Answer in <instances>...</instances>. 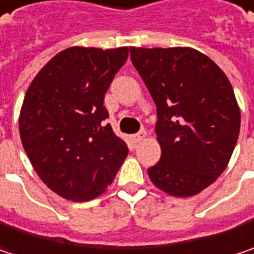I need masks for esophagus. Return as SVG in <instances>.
Wrapping results in <instances>:
<instances>
[{
  "label": "esophagus",
  "instance_id": "obj_1",
  "mask_svg": "<svg viewBox=\"0 0 254 254\" xmlns=\"http://www.w3.org/2000/svg\"><path fill=\"white\" fill-rule=\"evenodd\" d=\"M145 138H146V132H145V130H141V132H138V133L133 135V141L136 142V143L142 142Z\"/></svg>",
  "mask_w": 254,
  "mask_h": 254
}]
</instances>
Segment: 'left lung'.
<instances>
[{"mask_svg":"<svg viewBox=\"0 0 254 254\" xmlns=\"http://www.w3.org/2000/svg\"><path fill=\"white\" fill-rule=\"evenodd\" d=\"M130 60L157 105L161 159L154 186L191 197L226 170L240 132V108L224 71L191 47H130Z\"/></svg>","mask_w":254,"mask_h":254,"instance_id":"1","label":"left lung"}]
</instances>
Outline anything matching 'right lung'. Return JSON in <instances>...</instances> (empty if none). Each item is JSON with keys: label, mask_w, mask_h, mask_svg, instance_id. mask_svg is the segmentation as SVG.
I'll return each instance as SVG.
<instances>
[{"label": "right lung", "mask_w": 254, "mask_h": 254, "mask_svg": "<svg viewBox=\"0 0 254 254\" xmlns=\"http://www.w3.org/2000/svg\"><path fill=\"white\" fill-rule=\"evenodd\" d=\"M127 47H70L41 68L20 112V136L41 181L60 197L89 201L111 186L127 155L105 125V93L125 64Z\"/></svg>", "instance_id": "add662e5"}]
</instances>
